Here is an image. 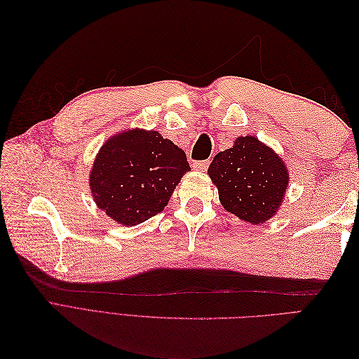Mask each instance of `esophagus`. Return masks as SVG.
I'll return each mask as SVG.
<instances>
[{
	"instance_id": "esophagus-1",
	"label": "esophagus",
	"mask_w": 359,
	"mask_h": 359,
	"mask_svg": "<svg viewBox=\"0 0 359 359\" xmlns=\"http://www.w3.org/2000/svg\"><path fill=\"white\" fill-rule=\"evenodd\" d=\"M208 165H210V163L208 161H194L193 163V169L194 170H199V172H205L206 169H208Z\"/></svg>"
}]
</instances>
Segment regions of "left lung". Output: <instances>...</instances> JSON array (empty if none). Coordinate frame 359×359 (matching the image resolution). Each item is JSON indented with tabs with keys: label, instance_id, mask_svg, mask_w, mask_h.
I'll return each mask as SVG.
<instances>
[{
	"label": "left lung",
	"instance_id": "obj_1",
	"mask_svg": "<svg viewBox=\"0 0 359 359\" xmlns=\"http://www.w3.org/2000/svg\"><path fill=\"white\" fill-rule=\"evenodd\" d=\"M208 175L227 212L252 224L273 219L283 205L289 172L285 161L256 136H240L217 154Z\"/></svg>",
	"mask_w": 359,
	"mask_h": 359
}]
</instances>
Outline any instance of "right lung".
<instances>
[{
	"label": "right lung",
	"mask_w": 359,
	"mask_h": 359,
	"mask_svg": "<svg viewBox=\"0 0 359 359\" xmlns=\"http://www.w3.org/2000/svg\"><path fill=\"white\" fill-rule=\"evenodd\" d=\"M189 170L186 153L156 130H124L97 153L90 189L107 217L118 224L136 226L165 210Z\"/></svg>",
	"instance_id": "obj_1"
}]
</instances>
